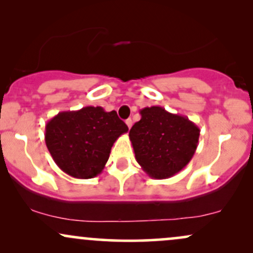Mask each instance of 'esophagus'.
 Returning a JSON list of instances; mask_svg holds the SVG:
<instances>
[{
    "instance_id": "1",
    "label": "esophagus",
    "mask_w": 253,
    "mask_h": 253,
    "mask_svg": "<svg viewBox=\"0 0 253 253\" xmlns=\"http://www.w3.org/2000/svg\"><path fill=\"white\" fill-rule=\"evenodd\" d=\"M126 125H127V126H128V128H130V127H132V125H133L132 119H127V120H126Z\"/></svg>"
}]
</instances>
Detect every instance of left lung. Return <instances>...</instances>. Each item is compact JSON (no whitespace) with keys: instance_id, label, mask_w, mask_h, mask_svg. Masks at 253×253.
Masks as SVG:
<instances>
[{"instance_id":"obj_1","label":"left lung","mask_w":253,"mask_h":253,"mask_svg":"<svg viewBox=\"0 0 253 253\" xmlns=\"http://www.w3.org/2000/svg\"><path fill=\"white\" fill-rule=\"evenodd\" d=\"M140 115L129 130L136 162L152 178L172 177L193 158L200 128L187 117L159 106L146 107Z\"/></svg>"}]
</instances>
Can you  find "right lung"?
Instances as JSON below:
<instances>
[{
	"label": "right lung",
	"instance_id": "obj_1",
	"mask_svg": "<svg viewBox=\"0 0 253 253\" xmlns=\"http://www.w3.org/2000/svg\"><path fill=\"white\" fill-rule=\"evenodd\" d=\"M127 130L115 110L89 106L52 118L45 127V143L60 170L86 179L102 172L113 144Z\"/></svg>",
	"mask_w": 253,
	"mask_h": 253
}]
</instances>
